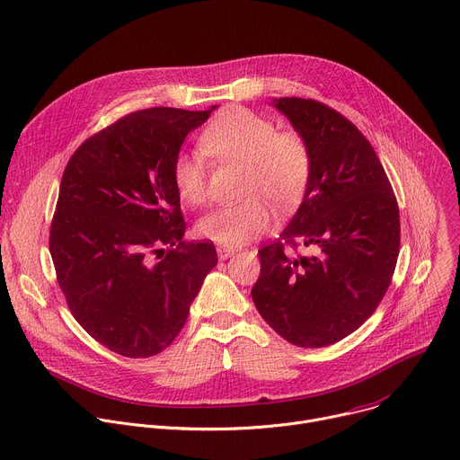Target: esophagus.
Here are the masks:
<instances>
[{"label": "esophagus", "mask_w": 460, "mask_h": 460, "mask_svg": "<svg viewBox=\"0 0 460 460\" xmlns=\"http://www.w3.org/2000/svg\"><path fill=\"white\" fill-rule=\"evenodd\" d=\"M217 253H218V259H220V261H227L229 257L234 255V249H233V247L218 245V247H217Z\"/></svg>", "instance_id": "1"}]
</instances>
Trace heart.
<instances>
[{"mask_svg": "<svg viewBox=\"0 0 460 460\" xmlns=\"http://www.w3.org/2000/svg\"><path fill=\"white\" fill-rule=\"evenodd\" d=\"M201 150L220 163L245 169L242 203L213 208L198 222V234L224 247H236L268 231L270 205L289 213L301 203L312 176V155L296 132H279L270 119L247 110L227 108L199 137ZM172 181L180 199L201 205L207 198V164L199 150L180 152L172 163Z\"/></svg>", "mask_w": 460, "mask_h": 460, "instance_id": "obj_1", "label": "heart"}]
</instances>
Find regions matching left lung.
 I'll use <instances>...</instances> for the list:
<instances>
[{
    "label": "left lung",
    "instance_id": "obj_1",
    "mask_svg": "<svg viewBox=\"0 0 460 460\" xmlns=\"http://www.w3.org/2000/svg\"><path fill=\"white\" fill-rule=\"evenodd\" d=\"M273 106L306 141L312 176L280 238L259 249L252 297L280 338L319 349L358 330L384 299L400 252L398 203L378 155L349 119L312 99L282 97ZM284 243L314 253L286 256Z\"/></svg>",
    "mask_w": 460,
    "mask_h": 460
}]
</instances>
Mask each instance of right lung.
I'll return each instance as SVG.
<instances>
[{"label": "right lung", "instance_id": "obj_1", "mask_svg": "<svg viewBox=\"0 0 460 460\" xmlns=\"http://www.w3.org/2000/svg\"><path fill=\"white\" fill-rule=\"evenodd\" d=\"M205 111H134L71 155L51 224L49 252L78 324L127 358L169 347L218 255L183 242L172 163Z\"/></svg>", "mask_w": 460, "mask_h": 460}]
</instances>
